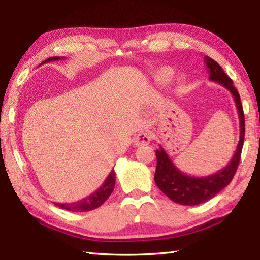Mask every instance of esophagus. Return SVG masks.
<instances>
[{
  "label": "esophagus",
  "instance_id": "34e87169",
  "mask_svg": "<svg viewBox=\"0 0 260 260\" xmlns=\"http://www.w3.org/2000/svg\"><path fill=\"white\" fill-rule=\"evenodd\" d=\"M151 141V135L148 132H141V133L136 134L133 139V143L135 147L143 146V144H149Z\"/></svg>",
  "mask_w": 260,
  "mask_h": 260
}]
</instances>
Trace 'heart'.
I'll list each match as a JSON object with an SVG mask.
<instances>
[{
    "label": "heart",
    "mask_w": 260,
    "mask_h": 260,
    "mask_svg": "<svg viewBox=\"0 0 260 260\" xmlns=\"http://www.w3.org/2000/svg\"><path fill=\"white\" fill-rule=\"evenodd\" d=\"M172 76H173V70L170 68H161L155 73L156 80L159 83H165L166 81H169Z\"/></svg>",
    "instance_id": "heart-1"
}]
</instances>
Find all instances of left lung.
<instances>
[{
    "instance_id": "obj_1",
    "label": "left lung",
    "mask_w": 260,
    "mask_h": 260,
    "mask_svg": "<svg viewBox=\"0 0 260 260\" xmlns=\"http://www.w3.org/2000/svg\"><path fill=\"white\" fill-rule=\"evenodd\" d=\"M206 70L209 71V80L214 81L226 88L233 95L235 105L239 112L240 120V141L231 161L223 169L213 174L205 177H192L180 171L171 159L164 148L159 146L156 150L157 166L155 173V182L157 187L169 197L170 200L181 205H199L213 199L219 191L227 187L234 178L239 166L242 147H243L245 122L244 113L242 108L240 94L233 86L232 79L227 76L221 67L210 57H204Z\"/></svg>"
}]
</instances>
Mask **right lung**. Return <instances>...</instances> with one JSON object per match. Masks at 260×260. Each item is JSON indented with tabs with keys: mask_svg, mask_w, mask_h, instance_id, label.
<instances>
[{
	"mask_svg": "<svg viewBox=\"0 0 260 260\" xmlns=\"http://www.w3.org/2000/svg\"><path fill=\"white\" fill-rule=\"evenodd\" d=\"M64 59V57H50V58L46 59L43 61V64L48 63V61L52 60H59ZM114 183H116V173L114 170H112L108 178L104 180L102 186H101L98 190L94 191L91 195L87 196L86 199H82L80 201L73 202V203H55L57 206H59L60 209L71 211V212H87V211H91L94 209H98L99 206L102 205L105 201L109 199V196L111 195L113 191Z\"/></svg>",
	"mask_w": 260,
	"mask_h": 260,
	"instance_id": "obj_1",
	"label": "right lung"
}]
</instances>
